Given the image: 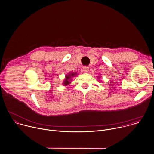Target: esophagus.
<instances>
[{"label": "esophagus", "instance_id": "34e87169", "mask_svg": "<svg viewBox=\"0 0 154 154\" xmlns=\"http://www.w3.org/2000/svg\"><path fill=\"white\" fill-rule=\"evenodd\" d=\"M83 70H84V71L85 72H88V70H89V67H87V66H84V67H83Z\"/></svg>", "mask_w": 154, "mask_h": 154}]
</instances>
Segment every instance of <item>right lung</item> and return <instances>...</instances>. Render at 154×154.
<instances>
[{"mask_svg": "<svg viewBox=\"0 0 154 154\" xmlns=\"http://www.w3.org/2000/svg\"><path fill=\"white\" fill-rule=\"evenodd\" d=\"M75 75H76V73H72L69 74L68 75H66V79H65V81H64V83H63L64 85H67L69 84L70 83V81L72 77H73V76H75Z\"/></svg>", "mask_w": 154, "mask_h": 154, "instance_id": "right-lung-1", "label": "right lung"}]
</instances>
